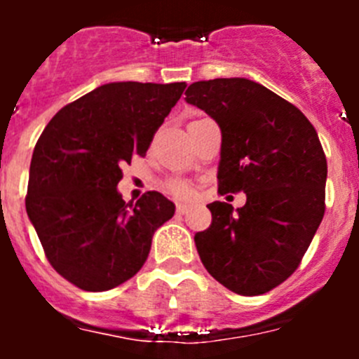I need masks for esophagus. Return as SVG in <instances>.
<instances>
[{
	"instance_id": "34e87169",
	"label": "esophagus",
	"mask_w": 359,
	"mask_h": 359,
	"mask_svg": "<svg viewBox=\"0 0 359 359\" xmlns=\"http://www.w3.org/2000/svg\"><path fill=\"white\" fill-rule=\"evenodd\" d=\"M189 210H190L189 205H182V203H180V205H177V207H176V212H177V214H180V215L189 214Z\"/></svg>"
}]
</instances>
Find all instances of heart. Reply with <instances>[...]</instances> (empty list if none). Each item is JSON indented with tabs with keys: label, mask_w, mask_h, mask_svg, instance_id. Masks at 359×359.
Here are the masks:
<instances>
[{
	"label": "heart",
	"mask_w": 359,
	"mask_h": 359,
	"mask_svg": "<svg viewBox=\"0 0 359 359\" xmlns=\"http://www.w3.org/2000/svg\"><path fill=\"white\" fill-rule=\"evenodd\" d=\"M167 189L176 198H190L192 196V189L189 187V183L182 182V180H172V182H169L167 183Z\"/></svg>",
	"instance_id": "1"
}]
</instances>
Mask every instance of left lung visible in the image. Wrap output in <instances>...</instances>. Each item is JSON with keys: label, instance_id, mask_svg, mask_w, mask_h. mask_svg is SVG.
Returning <instances> with one entry per match:
<instances>
[{"label": "left lung", "instance_id": "left-lung-1", "mask_svg": "<svg viewBox=\"0 0 359 359\" xmlns=\"http://www.w3.org/2000/svg\"><path fill=\"white\" fill-rule=\"evenodd\" d=\"M221 129L219 192L246 205H207L212 224L194 236L208 273L237 294L268 293L293 275L325 212L327 160L313 123L248 79L199 81L185 91Z\"/></svg>", "mask_w": 359, "mask_h": 359}]
</instances>
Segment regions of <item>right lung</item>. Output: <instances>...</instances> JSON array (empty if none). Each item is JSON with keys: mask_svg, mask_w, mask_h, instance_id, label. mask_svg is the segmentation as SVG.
Instances as JSON below:
<instances>
[{"mask_svg": "<svg viewBox=\"0 0 359 359\" xmlns=\"http://www.w3.org/2000/svg\"><path fill=\"white\" fill-rule=\"evenodd\" d=\"M185 82H109L62 107L44 128L30 163L27 214L57 273L84 291L135 277L174 203L145 192L126 203L122 167L144 156Z\"/></svg>", "mask_w": 359, "mask_h": 359, "instance_id": "1", "label": "right lung"}]
</instances>
